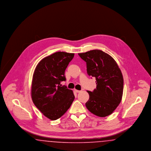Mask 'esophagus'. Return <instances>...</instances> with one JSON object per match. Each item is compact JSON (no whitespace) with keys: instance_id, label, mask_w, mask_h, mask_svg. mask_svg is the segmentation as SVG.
Returning <instances> with one entry per match:
<instances>
[{"instance_id":"1","label":"esophagus","mask_w":151,"mask_h":151,"mask_svg":"<svg viewBox=\"0 0 151 151\" xmlns=\"http://www.w3.org/2000/svg\"><path fill=\"white\" fill-rule=\"evenodd\" d=\"M74 91H75V92H76V93H79V92H80V91L77 90V89H75Z\"/></svg>"}]
</instances>
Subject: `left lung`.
Segmentation results:
<instances>
[{"mask_svg": "<svg viewBox=\"0 0 151 151\" xmlns=\"http://www.w3.org/2000/svg\"><path fill=\"white\" fill-rule=\"evenodd\" d=\"M86 63L89 76L95 77L97 86L93 92L87 91L89 99L86 104L94 115L105 117L110 115L122 100L123 78L115 60L107 53L93 50L79 53Z\"/></svg>", "mask_w": 151, "mask_h": 151, "instance_id": "1", "label": "left lung"}]
</instances>
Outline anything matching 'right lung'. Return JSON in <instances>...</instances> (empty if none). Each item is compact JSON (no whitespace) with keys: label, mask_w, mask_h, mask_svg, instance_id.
Wrapping results in <instances>:
<instances>
[{"label":"right lung","mask_w":151,"mask_h":151,"mask_svg":"<svg viewBox=\"0 0 151 151\" xmlns=\"http://www.w3.org/2000/svg\"><path fill=\"white\" fill-rule=\"evenodd\" d=\"M73 57V53L55 52L42 59L34 71L32 99L43 115L52 121L63 115L75 99L72 90L60 84L65 80V70Z\"/></svg>","instance_id":"1"}]
</instances>
